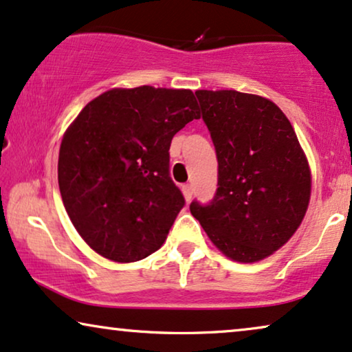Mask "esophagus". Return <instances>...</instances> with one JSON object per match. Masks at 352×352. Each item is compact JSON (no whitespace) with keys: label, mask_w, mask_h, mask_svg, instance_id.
I'll use <instances>...</instances> for the list:
<instances>
[{"label":"esophagus","mask_w":352,"mask_h":352,"mask_svg":"<svg viewBox=\"0 0 352 352\" xmlns=\"http://www.w3.org/2000/svg\"><path fill=\"white\" fill-rule=\"evenodd\" d=\"M182 191H184V197L186 201H190L191 197H193V188H191V185L190 184L182 185Z\"/></svg>","instance_id":"1"}]
</instances>
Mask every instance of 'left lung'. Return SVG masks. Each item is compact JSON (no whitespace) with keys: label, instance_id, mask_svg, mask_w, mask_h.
<instances>
[{"label":"left lung","instance_id":"left-lung-1","mask_svg":"<svg viewBox=\"0 0 352 352\" xmlns=\"http://www.w3.org/2000/svg\"><path fill=\"white\" fill-rule=\"evenodd\" d=\"M217 157V190L190 211L211 242L240 263L281 248L304 219L310 168L278 105L237 91H197Z\"/></svg>","mask_w":352,"mask_h":352}]
</instances>
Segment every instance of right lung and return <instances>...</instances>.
Listing matches in <instances>:
<instances>
[{"label": "right lung", "mask_w": 352, "mask_h": 352, "mask_svg": "<svg viewBox=\"0 0 352 352\" xmlns=\"http://www.w3.org/2000/svg\"><path fill=\"white\" fill-rule=\"evenodd\" d=\"M199 118L188 89L107 91L66 130L58 185L71 222L99 255L118 263L159 250L185 198L168 172L172 138Z\"/></svg>", "instance_id": "add662e5"}]
</instances>
